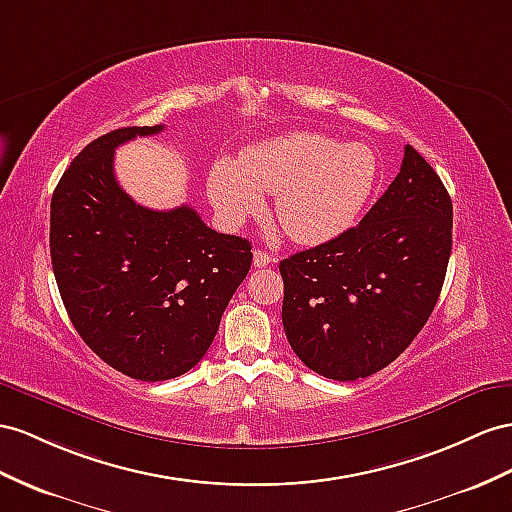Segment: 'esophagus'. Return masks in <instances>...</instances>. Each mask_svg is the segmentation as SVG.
<instances>
[{
	"label": "esophagus",
	"mask_w": 512,
	"mask_h": 512,
	"mask_svg": "<svg viewBox=\"0 0 512 512\" xmlns=\"http://www.w3.org/2000/svg\"><path fill=\"white\" fill-rule=\"evenodd\" d=\"M274 261V257L270 255V253H266V251H261V248H257V251L253 253V264L257 266V268H264V266H270Z\"/></svg>",
	"instance_id": "34e87169"
}]
</instances>
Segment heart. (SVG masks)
Returning a JSON list of instances; mask_svg holds the SVG:
<instances>
[{"mask_svg":"<svg viewBox=\"0 0 512 512\" xmlns=\"http://www.w3.org/2000/svg\"><path fill=\"white\" fill-rule=\"evenodd\" d=\"M378 179L368 144H339L320 134H290L248 147L238 162L209 170V199L222 220L240 222L274 194V214L298 244H324L355 225Z\"/></svg>","mask_w":512,"mask_h":512,"instance_id":"heart-1","label":"heart"}]
</instances>
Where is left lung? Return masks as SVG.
Returning <instances> with one entry per match:
<instances>
[{
    "label": "left lung",
    "instance_id": "8db88e82",
    "mask_svg": "<svg viewBox=\"0 0 512 512\" xmlns=\"http://www.w3.org/2000/svg\"><path fill=\"white\" fill-rule=\"evenodd\" d=\"M452 253V201L411 144L357 227L283 259V329L309 370L357 381L424 329Z\"/></svg>",
    "mask_w": 512,
    "mask_h": 512
}]
</instances>
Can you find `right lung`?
I'll return each instance as SVG.
<instances>
[{
    "label": "right lung",
    "instance_id": "obj_1",
    "mask_svg": "<svg viewBox=\"0 0 512 512\" xmlns=\"http://www.w3.org/2000/svg\"><path fill=\"white\" fill-rule=\"evenodd\" d=\"M164 125L93 140L51 196L49 251L64 309L99 359L136 381L192 370L251 270V242L209 229L190 205H138L114 177V149Z\"/></svg>",
    "mask_w": 512,
    "mask_h": 512
}]
</instances>
